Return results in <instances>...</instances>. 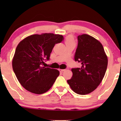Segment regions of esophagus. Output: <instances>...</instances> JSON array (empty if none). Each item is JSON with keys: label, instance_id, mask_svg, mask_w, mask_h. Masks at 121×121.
Masks as SVG:
<instances>
[{"label": "esophagus", "instance_id": "34e87169", "mask_svg": "<svg viewBox=\"0 0 121 121\" xmlns=\"http://www.w3.org/2000/svg\"><path fill=\"white\" fill-rule=\"evenodd\" d=\"M66 70V69H59V71L60 72H64Z\"/></svg>", "mask_w": 121, "mask_h": 121}]
</instances>
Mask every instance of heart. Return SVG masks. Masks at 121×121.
<instances>
[{"label":"heart","instance_id":"obj_1","mask_svg":"<svg viewBox=\"0 0 121 121\" xmlns=\"http://www.w3.org/2000/svg\"><path fill=\"white\" fill-rule=\"evenodd\" d=\"M65 43L66 45L68 44H75V41L73 38V36L72 35H69L65 38Z\"/></svg>","mask_w":121,"mask_h":121}]
</instances>
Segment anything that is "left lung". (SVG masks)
<instances>
[{"label":"left lung","instance_id":"obj_1","mask_svg":"<svg viewBox=\"0 0 121 121\" xmlns=\"http://www.w3.org/2000/svg\"><path fill=\"white\" fill-rule=\"evenodd\" d=\"M75 61L81 68L72 69V78L67 80L72 91L80 95L93 91L103 80L108 66V57L102 44L87 34L79 35Z\"/></svg>","mask_w":121,"mask_h":121}]
</instances>
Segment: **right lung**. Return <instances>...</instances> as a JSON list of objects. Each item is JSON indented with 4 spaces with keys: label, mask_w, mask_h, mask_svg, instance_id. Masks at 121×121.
I'll list each match as a JSON object with an SVG mask.
<instances>
[{
    "label": "right lung",
    "mask_w": 121,
    "mask_h": 121,
    "mask_svg": "<svg viewBox=\"0 0 121 121\" xmlns=\"http://www.w3.org/2000/svg\"><path fill=\"white\" fill-rule=\"evenodd\" d=\"M62 35L52 33L32 35L22 40L16 47L12 68L22 86L32 93L41 94L52 86L59 76L55 69L43 66L56 44L63 40Z\"/></svg>",
    "instance_id": "obj_1"
}]
</instances>
